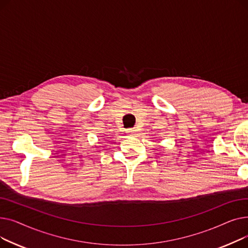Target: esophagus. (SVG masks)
<instances>
[{
    "label": "esophagus",
    "mask_w": 248,
    "mask_h": 248,
    "mask_svg": "<svg viewBox=\"0 0 248 248\" xmlns=\"http://www.w3.org/2000/svg\"><path fill=\"white\" fill-rule=\"evenodd\" d=\"M137 131H136V128H129V129H127V134L128 135H131V136H136V133Z\"/></svg>",
    "instance_id": "esophagus-1"
}]
</instances>
